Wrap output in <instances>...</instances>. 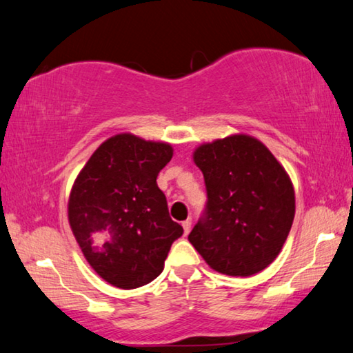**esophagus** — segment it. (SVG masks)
<instances>
[{"mask_svg": "<svg viewBox=\"0 0 353 353\" xmlns=\"http://www.w3.org/2000/svg\"><path fill=\"white\" fill-rule=\"evenodd\" d=\"M182 227H183V234H185V235H188V234H190V230H191V219L183 221V223H182Z\"/></svg>", "mask_w": 353, "mask_h": 353, "instance_id": "esophagus-1", "label": "esophagus"}]
</instances>
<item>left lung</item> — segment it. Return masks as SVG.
I'll list each match as a JSON object with an SVG mask.
<instances>
[{
	"label": "left lung",
	"mask_w": 353,
	"mask_h": 353,
	"mask_svg": "<svg viewBox=\"0 0 353 353\" xmlns=\"http://www.w3.org/2000/svg\"><path fill=\"white\" fill-rule=\"evenodd\" d=\"M207 187V212L188 241L216 272L249 277L277 259L296 213L294 187L260 140L232 134L193 151Z\"/></svg>",
	"instance_id": "left-lung-1"
}]
</instances>
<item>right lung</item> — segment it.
<instances>
[{
	"label": "right lung",
	"instance_id": "right-lung-1",
	"mask_svg": "<svg viewBox=\"0 0 353 353\" xmlns=\"http://www.w3.org/2000/svg\"><path fill=\"white\" fill-rule=\"evenodd\" d=\"M172 152L170 143L117 134L101 143L74 179L71 232L88 265L112 286L134 290L152 282L183 234L155 182Z\"/></svg>",
	"mask_w": 353,
	"mask_h": 353
}]
</instances>
